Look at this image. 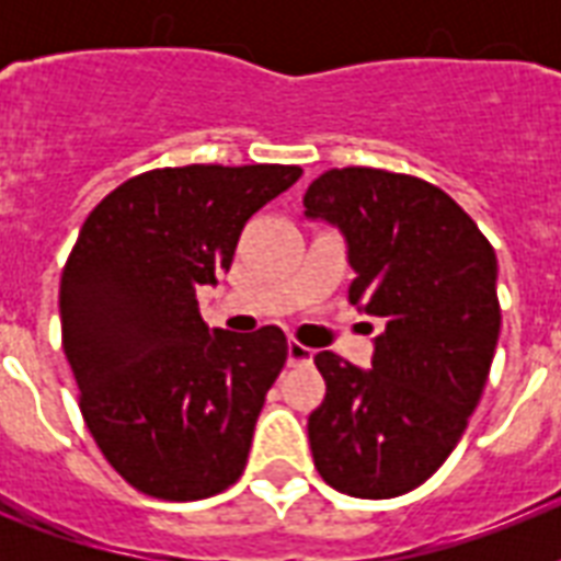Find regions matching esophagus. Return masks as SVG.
<instances>
[{
	"label": "esophagus",
	"instance_id": "obj_1",
	"mask_svg": "<svg viewBox=\"0 0 561 561\" xmlns=\"http://www.w3.org/2000/svg\"><path fill=\"white\" fill-rule=\"evenodd\" d=\"M311 360H314V350H308L297 341L288 343V367H302V364H311Z\"/></svg>",
	"mask_w": 561,
	"mask_h": 561
}]
</instances>
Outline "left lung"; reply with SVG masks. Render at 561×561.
<instances>
[{
    "label": "left lung",
    "mask_w": 561,
    "mask_h": 561,
    "mask_svg": "<svg viewBox=\"0 0 561 561\" xmlns=\"http://www.w3.org/2000/svg\"><path fill=\"white\" fill-rule=\"evenodd\" d=\"M302 203L346 241L352 306L383 323L369 369L314 355L325 378L308 416L314 466L343 495H404L478 408L501 332L495 250L443 188L408 174L332 169Z\"/></svg>",
    "instance_id": "obj_1"
}]
</instances>
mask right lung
<instances>
[{
	"label": "right lung",
	"instance_id": "1",
	"mask_svg": "<svg viewBox=\"0 0 561 561\" xmlns=\"http://www.w3.org/2000/svg\"><path fill=\"white\" fill-rule=\"evenodd\" d=\"M299 174V165L157 169L83 220L60 276L64 352L92 439L145 495L201 501L244 471L288 341L279 325L209 332L197 288L218 285L247 220Z\"/></svg>",
	"mask_w": 561,
	"mask_h": 561
}]
</instances>
